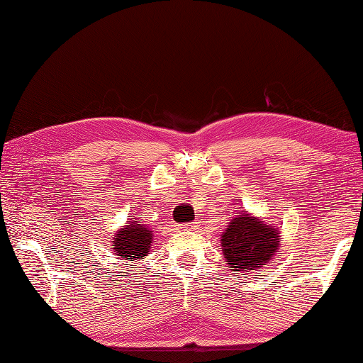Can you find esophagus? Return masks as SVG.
Listing matches in <instances>:
<instances>
[{
  "mask_svg": "<svg viewBox=\"0 0 363 363\" xmlns=\"http://www.w3.org/2000/svg\"><path fill=\"white\" fill-rule=\"evenodd\" d=\"M197 224H199V223H197V221H193V223L183 224L182 228H183V229H188V230H193V229H197Z\"/></svg>",
  "mask_w": 363,
  "mask_h": 363,
  "instance_id": "34e87169",
  "label": "esophagus"
}]
</instances>
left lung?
I'll list each match as a JSON object with an SVG mask.
<instances>
[{
    "mask_svg": "<svg viewBox=\"0 0 363 363\" xmlns=\"http://www.w3.org/2000/svg\"><path fill=\"white\" fill-rule=\"evenodd\" d=\"M279 245V232L256 216L237 215L221 235L225 262L230 270H257L275 256Z\"/></svg>",
    "mask_w": 363,
    "mask_h": 363,
    "instance_id": "1",
    "label": "left lung"
}]
</instances>
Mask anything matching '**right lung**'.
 I'll use <instances>...</instances> for the list:
<instances>
[{"instance_id": "right-lung-1", "label": "right lung", "mask_w": 363, "mask_h": 363, "mask_svg": "<svg viewBox=\"0 0 363 363\" xmlns=\"http://www.w3.org/2000/svg\"><path fill=\"white\" fill-rule=\"evenodd\" d=\"M153 243V230L147 225L139 224L133 218L123 225L113 237L111 248L115 256H118L125 261H142L143 257L150 255V246Z\"/></svg>"}]
</instances>
